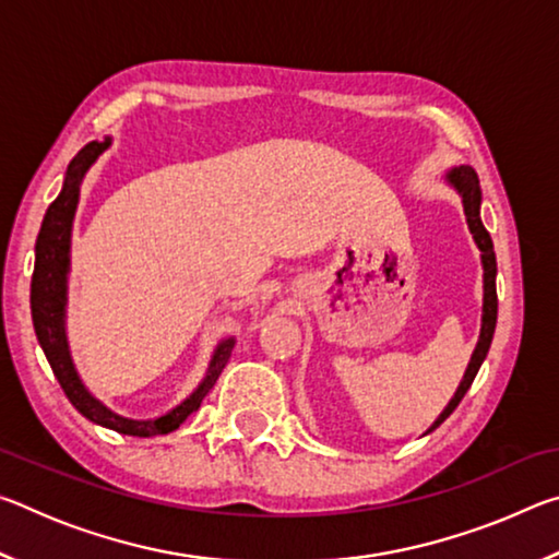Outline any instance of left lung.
I'll list each match as a JSON object with an SVG mask.
<instances>
[{
  "label": "left lung",
  "instance_id": "8db88e82",
  "mask_svg": "<svg viewBox=\"0 0 559 559\" xmlns=\"http://www.w3.org/2000/svg\"><path fill=\"white\" fill-rule=\"evenodd\" d=\"M447 182L461 194L468 229L473 234V241H476L478 249H480V261H484V318H480V337H478L476 349H473V355H471V362L466 367V374H463V380L459 384L456 394L451 396V402L447 404V409L439 414V419L431 424L429 431L441 427V424L449 419L451 412L456 409L459 402L463 400V394L468 392V386L473 384V380H476L480 365H484V359L488 355V347H490V343H493L496 320H498L496 251H493V241H490V234L486 231L484 222H480V185H478V175H476V169H473V167L461 165V167L449 169Z\"/></svg>",
  "mask_w": 559,
  "mask_h": 559
}]
</instances>
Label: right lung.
<instances>
[{"label": "right lung", "mask_w": 559, "mask_h": 559, "mask_svg": "<svg viewBox=\"0 0 559 559\" xmlns=\"http://www.w3.org/2000/svg\"><path fill=\"white\" fill-rule=\"evenodd\" d=\"M110 147V138L93 140L86 147L79 150L69 169H66L61 194L49 204L44 214L41 231L36 236V261H34V276H32V320L36 337L44 349L46 359H49L51 370L59 380L61 390L69 396V402L79 409L86 419L100 427L112 429L126 437H157V433H169L182 424L189 414L200 409L206 392L212 390L214 382L219 380L222 370L229 362L234 337L222 340L216 345L210 370H206L200 386L187 396L182 404H177L173 412H167L157 419H128L110 412L106 404L98 402L86 386H83L79 372H75L73 359L69 353V340H66V283H69V269H71V229L75 206H79L81 182L91 165L106 153Z\"/></svg>", "instance_id": "1"}]
</instances>
